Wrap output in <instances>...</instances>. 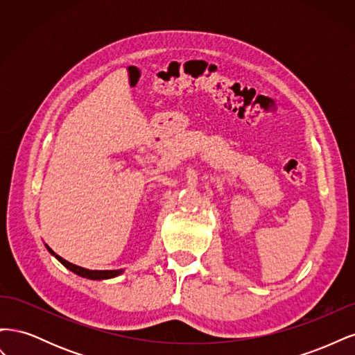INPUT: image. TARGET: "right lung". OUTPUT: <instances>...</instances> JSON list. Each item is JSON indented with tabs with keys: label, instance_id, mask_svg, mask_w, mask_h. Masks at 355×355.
I'll use <instances>...</instances> for the list:
<instances>
[{
	"label": "right lung",
	"instance_id": "add662e5",
	"mask_svg": "<svg viewBox=\"0 0 355 355\" xmlns=\"http://www.w3.org/2000/svg\"><path fill=\"white\" fill-rule=\"evenodd\" d=\"M47 249H49V252H50L53 256H56V259H58L60 263L65 265V266L68 268V270H71L72 272L78 274V275H81V277L92 278V280H105V278H112V277H116V275H120V274L123 272V270H114V271H92V270H85V268L77 266V265H73V263H71V262H68V261H65V259H62V257H60L59 254H56L55 252H53L49 245H47Z\"/></svg>",
	"mask_w": 355,
	"mask_h": 355
}]
</instances>
